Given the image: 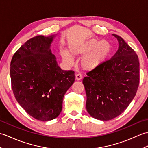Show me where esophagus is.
Wrapping results in <instances>:
<instances>
[{
    "label": "esophagus",
    "mask_w": 148,
    "mask_h": 148,
    "mask_svg": "<svg viewBox=\"0 0 148 148\" xmlns=\"http://www.w3.org/2000/svg\"><path fill=\"white\" fill-rule=\"evenodd\" d=\"M82 77H83V76H82V75H81V74H77L76 75V79L77 81L81 80V79H82Z\"/></svg>",
    "instance_id": "34e87169"
}]
</instances>
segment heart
Instances as JSON below:
<instances>
[{"instance_id": "b5f03b06", "label": "heart", "mask_w": 148, "mask_h": 148, "mask_svg": "<svg viewBox=\"0 0 148 148\" xmlns=\"http://www.w3.org/2000/svg\"><path fill=\"white\" fill-rule=\"evenodd\" d=\"M111 45L108 40L93 38L79 45L70 47L69 51H62L63 60L69 64L73 63V56L81 57V66L84 70L91 71L98 67L108 58L111 53Z\"/></svg>"}]
</instances>
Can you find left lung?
Here are the masks:
<instances>
[{
	"instance_id": "left-lung-1",
	"label": "left lung",
	"mask_w": 148,
	"mask_h": 148,
	"mask_svg": "<svg viewBox=\"0 0 148 148\" xmlns=\"http://www.w3.org/2000/svg\"><path fill=\"white\" fill-rule=\"evenodd\" d=\"M112 36L118 41V51L111 59L86 73L83 80L87 111L102 121L121 114L136 96L139 84L137 55L120 36Z\"/></svg>"
}]
</instances>
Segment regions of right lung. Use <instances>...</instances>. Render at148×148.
I'll use <instances>...</instances> for the list:
<instances>
[{"label": "right lung", "mask_w": 148, "mask_h": 148, "mask_svg": "<svg viewBox=\"0 0 148 148\" xmlns=\"http://www.w3.org/2000/svg\"><path fill=\"white\" fill-rule=\"evenodd\" d=\"M55 35L37 36L22 45L11 62L12 90L32 117L49 121L60 114L65 93L74 83V71L62 70L50 46Z\"/></svg>", "instance_id": "right-lung-1"}]
</instances>
